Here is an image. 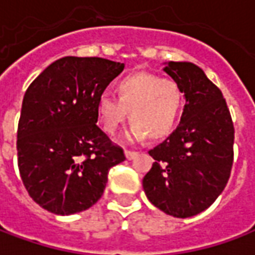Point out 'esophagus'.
<instances>
[{
    "instance_id": "34e87169",
    "label": "esophagus",
    "mask_w": 255,
    "mask_h": 255,
    "mask_svg": "<svg viewBox=\"0 0 255 255\" xmlns=\"http://www.w3.org/2000/svg\"><path fill=\"white\" fill-rule=\"evenodd\" d=\"M124 154H126V157H127V160H132V158H135V157H136V151L126 150V151H124Z\"/></svg>"
}]
</instances>
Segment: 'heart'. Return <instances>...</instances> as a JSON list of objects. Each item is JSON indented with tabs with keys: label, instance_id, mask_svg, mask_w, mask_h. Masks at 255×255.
I'll return each instance as SVG.
<instances>
[{
	"label": "heart",
	"instance_id": "1",
	"mask_svg": "<svg viewBox=\"0 0 255 255\" xmlns=\"http://www.w3.org/2000/svg\"><path fill=\"white\" fill-rule=\"evenodd\" d=\"M116 97L101 95L97 101V117L109 135H115L127 120L132 127L128 139L157 140L175 128L184 108V91L172 78L138 72L120 79L115 86Z\"/></svg>",
	"mask_w": 255,
	"mask_h": 255
}]
</instances>
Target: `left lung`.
<instances>
[{"label": "left lung", "instance_id": "8db88e82", "mask_svg": "<svg viewBox=\"0 0 255 255\" xmlns=\"http://www.w3.org/2000/svg\"><path fill=\"white\" fill-rule=\"evenodd\" d=\"M186 97L180 124L149 151L153 166L143 177L146 197L164 213L186 219L201 213L228 183L235 129L220 89L192 63L164 68Z\"/></svg>", "mask_w": 255, "mask_h": 255}]
</instances>
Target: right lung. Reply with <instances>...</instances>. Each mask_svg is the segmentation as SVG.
<instances>
[{"mask_svg": "<svg viewBox=\"0 0 255 255\" xmlns=\"http://www.w3.org/2000/svg\"><path fill=\"white\" fill-rule=\"evenodd\" d=\"M124 64L63 57L30 84L17 128V165L30 197L54 214L91 208L124 151L97 126V101Z\"/></svg>", "mask_w": 255, "mask_h": 255, "instance_id": "1", "label": "right lung"}]
</instances>
